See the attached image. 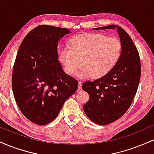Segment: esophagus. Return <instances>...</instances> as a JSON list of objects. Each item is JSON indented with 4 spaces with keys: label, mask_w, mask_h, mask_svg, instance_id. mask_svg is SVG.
<instances>
[{
    "label": "esophagus",
    "mask_w": 154,
    "mask_h": 154,
    "mask_svg": "<svg viewBox=\"0 0 154 154\" xmlns=\"http://www.w3.org/2000/svg\"><path fill=\"white\" fill-rule=\"evenodd\" d=\"M82 83L80 81L78 82V91H82Z\"/></svg>",
    "instance_id": "34e87169"
}]
</instances>
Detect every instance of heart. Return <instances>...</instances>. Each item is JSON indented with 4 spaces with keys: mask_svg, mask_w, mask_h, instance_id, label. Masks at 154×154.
<instances>
[{
    "mask_svg": "<svg viewBox=\"0 0 154 154\" xmlns=\"http://www.w3.org/2000/svg\"><path fill=\"white\" fill-rule=\"evenodd\" d=\"M121 41L115 37L99 33L78 35L70 40V46L63 45L58 56L63 69L74 75L82 65L78 77L88 79L103 77L112 69L122 54ZM82 61L81 62V61Z\"/></svg>",
    "mask_w": 154,
    "mask_h": 154,
    "instance_id": "obj_1",
    "label": "heart"
}]
</instances>
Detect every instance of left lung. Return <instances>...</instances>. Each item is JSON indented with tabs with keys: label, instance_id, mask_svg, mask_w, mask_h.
<instances>
[{
	"label": "left lung",
	"instance_id": "left-lung-1",
	"mask_svg": "<svg viewBox=\"0 0 154 154\" xmlns=\"http://www.w3.org/2000/svg\"><path fill=\"white\" fill-rule=\"evenodd\" d=\"M114 28L122 45L119 59L103 77L82 85V89L90 95L88 103L83 106L85 113L91 121L100 125L114 122L126 113L135 98L140 79L139 53L128 32L115 24L100 29Z\"/></svg>",
	"mask_w": 154,
	"mask_h": 154
}]
</instances>
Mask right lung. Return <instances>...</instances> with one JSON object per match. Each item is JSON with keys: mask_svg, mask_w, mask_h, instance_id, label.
I'll use <instances>...</instances> for the list:
<instances>
[{"mask_svg": "<svg viewBox=\"0 0 154 154\" xmlns=\"http://www.w3.org/2000/svg\"><path fill=\"white\" fill-rule=\"evenodd\" d=\"M70 32L66 28L42 24L32 29L19 46L12 91L23 115L36 125L56 119L77 89V80L63 71L58 59V42Z\"/></svg>", "mask_w": 154, "mask_h": 154, "instance_id": "1", "label": "right lung"}]
</instances>
